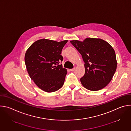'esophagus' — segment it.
Listing matches in <instances>:
<instances>
[{
	"mask_svg": "<svg viewBox=\"0 0 131 131\" xmlns=\"http://www.w3.org/2000/svg\"><path fill=\"white\" fill-rule=\"evenodd\" d=\"M74 69H75V68H72V69H70V71H74Z\"/></svg>",
	"mask_w": 131,
	"mask_h": 131,
	"instance_id": "1",
	"label": "esophagus"
}]
</instances>
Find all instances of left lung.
I'll use <instances>...</instances> for the list:
<instances>
[{"instance_id":"left-lung-1","label":"left lung","mask_w":131,"mask_h":131,"mask_svg":"<svg viewBox=\"0 0 131 131\" xmlns=\"http://www.w3.org/2000/svg\"><path fill=\"white\" fill-rule=\"evenodd\" d=\"M82 55L85 73L81 78L82 85L90 91L105 88L111 80L117 69L114 49L107 42L99 38H88L83 41H70Z\"/></svg>"}]
</instances>
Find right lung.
<instances>
[{
	"label": "right lung",
	"mask_w": 131,
	"mask_h": 131,
	"mask_svg": "<svg viewBox=\"0 0 131 131\" xmlns=\"http://www.w3.org/2000/svg\"><path fill=\"white\" fill-rule=\"evenodd\" d=\"M68 40L57 42L42 39L33 43L25 55V63L31 80L42 90L53 92L64 84L67 70L59 64L62 50Z\"/></svg>",
	"instance_id": "add662e5"
}]
</instances>
